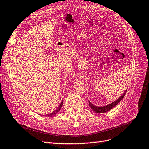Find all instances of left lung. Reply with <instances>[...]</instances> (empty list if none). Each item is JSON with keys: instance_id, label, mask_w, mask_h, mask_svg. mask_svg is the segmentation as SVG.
I'll use <instances>...</instances> for the list:
<instances>
[{"instance_id": "left-lung-1", "label": "left lung", "mask_w": 149, "mask_h": 149, "mask_svg": "<svg viewBox=\"0 0 149 149\" xmlns=\"http://www.w3.org/2000/svg\"><path fill=\"white\" fill-rule=\"evenodd\" d=\"M127 91V89L126 90V91L124 92L123 94L120 96V97L116 100V101L113 102V103H111L109 104H108L107 106H103V107H97L95 106L94 104H92L90 101H89V105L90 107V108L93 110L95 112L97 113H106V112L110 111V110H111L112 108H114L116 104H118V103L121 101V100L123 98V97L125 96L126 94V92Z\"/></svg>"}]
</instances>
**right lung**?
<instances>
[{
    "label": "right lung",
    "mask_w": 149,
    "mask_h": 149,
    "mask_svg": "<svg viewBox=\"0 0 149 149\" xmlns=\"http://www.w3.org/2000/svg\"><path fill=\"white\" fill-rule=\"evenodd\" d=\"M63 100L61 102V103H60L59 106L58 107V108L57 109H56V110H54V111H53V112H52V113H49V114H47V115H43V116H49V117H50V116H53L56 115V114H57V113H58L59 111L60 110H61V107H62V106H63Z\"/></svg>",
    "instance_id": "1"
}]
</instances>
